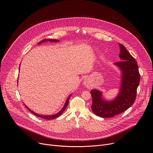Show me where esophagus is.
<instances>
[{
	"mask_svg": "<svg viewBox=\"0 0 153 153\" xmlns=\"http://www.w3.org/2000/svg\"><path fill=\"white\" fill-rule=\"evenodd\" d=\"M83 83H84V85H85L86 86H87L88 88L89 86V82H88V80L87 79H85V81L83 82Z\"/></svg>",
	"mask_w": 153,
	"mask_h": 153,
	"instance_id": "esophagus-1",
	"label": "esophagus"
}]
</instances>
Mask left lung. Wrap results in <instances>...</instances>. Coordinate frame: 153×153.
<instances>
[{
	"instance_id": "obj_1",
	"label": "left lung",
	"mask_w": 153,
	"mask_h": 153,
	"mask_svg": "<svg viewBox=\"0 0 153 153\" xmlns=\"http://www.w3.org/2000/svg\"><path fill=\"white\" fill-rule=\"evenodd\" d=\"M120 48L121 61L114 64L121 71V82L118 95L113 100H106L101 91L96 89L91 91L92 111L101 118H111L121 114L131 107L135 100L140 81L138 64L123 45L120 44Z\"/></svg>"
}]
</instances>
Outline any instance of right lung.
I'll return each instance as SVG.
<instances>
[{"label":"right lung","mask_w":153,"mask_h":153,"mask_svg":"<svg viewBox=\"0 0 153 153\" xmlns=\"http://www.w3.org/2000/svg\"><path fill=\"white\" fill-rule=\"evenodd\" d=\"M47 41H50V42H58V41H59V40H57V39H44V40H42V41H40L39 42H38V44H41V43H43V42H47ZM19 67H20V66H19ZM71 96V94H70V95L67 97V99H66L65 102V104H64V105L63 108L61 109V111H60V112H59L58 113H57L56 114H54V115H39V114H36V113L34 112L33 111H31V109H30V108H28V106H27V105H25V106H26V108H28V109H29V111L31 112V113H32L33 115H35V116H36V117H39V118H44V119H45V120H53V119H55V118H57L58 117H59L61 114H62V112L65 110V108H67V106H68V101H69V99H70V98Z\"/></svg>","instance_id":"add662e5"}]
</instances>
